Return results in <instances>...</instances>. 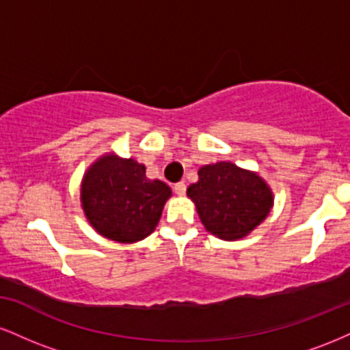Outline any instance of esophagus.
<instances>
[{"label": "esophagus", "instance_id": "obj_1", "mask_svg": "<svg viewBox=\"0 0 350 350\" xmlns=\"http://www.w3.org/2000/svg\"><path fill=\"white\" fill-rule=\"evenodd\" d=\"M174 192L178 196H184L186 194V184L184 183H178V184H174Z\"/></svg>", "mask_w": 350, "mask_h": 350}]
</instances>
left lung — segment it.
<instances>
[{
  "label": "left lung",
  "mask_w": 350,
  "mask_h": 350,
  "mask_svg": "<svg viewBox=\"0 0 350 350\" xmlns=\"http://www.w3.org/2000/svg\"><path fill=\"white\" fill-rule=\"evenodd\" d=\"M187 196L204 227L222 240L250 234L273 204L270 187L260 176L226 161L200 167L199 180L189 186Z\"/></svg>",
  "instance_id": "8db88e82"
}]
</instances>
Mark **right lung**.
Segmentation results:
<instances>
[{"instance_id": "obj_1", "label": "right lung", "mask_w": 350, "mask_h": 350, "mask_svg": "<svg viewBox=\"0 0 350 350\" xmlns=\"http://www.w3.org/2000/svg\"><path fill=\"white\" fill-rule=\"evenodd\" d=\"M146 167L113 154L100 158L82 180V207L100 235L122 243L154 230L171 189L146 178Z\"/></svg>"}]
</instances>
